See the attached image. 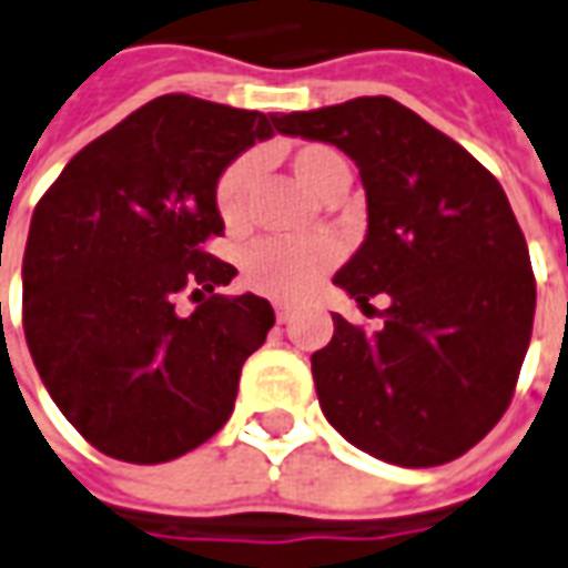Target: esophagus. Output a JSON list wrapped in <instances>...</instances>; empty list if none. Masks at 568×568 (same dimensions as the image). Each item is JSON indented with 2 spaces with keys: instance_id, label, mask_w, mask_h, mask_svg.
<instances>
[{
  "instance_id": "34e87169",
  "label": "esophagus",
  "mask_w": 568,
  "mask_h": 568,
  "mask_svg": "<svg viewBox=\"0 0 568 568\" xmlns=\"http://www.w3.org/2000/svg\"><path fill=\"white\" fill-rule=\"evenodd\" d=\"M275 318L277 324H287L293 318V306H287V303H275Z\"/></svg>"
}]
</instances>
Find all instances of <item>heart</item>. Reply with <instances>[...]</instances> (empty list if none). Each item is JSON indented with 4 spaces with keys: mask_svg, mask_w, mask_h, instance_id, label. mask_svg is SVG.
<instances>
[{
    "mask_svg": "<svg viewBox=\"0 0 568 568\" xmlns=\"http://www.w3.org/2000/svg\"><path fill=\"white\" fill-rule=\"evenodd\" d=\"M291 170L300 179V185L312 191L315 197H322L339 175L349 172V166L334 148L300 144L291 151ZM253 175H256L253 158L232 160L219 172L213 201H216L219 219L229 229L244 225ZM336 260H339V246L331 237H306V241L265 237L246 246L241 268H244V281L256 293L275 296V300H303L334 268Z\"/></svg>",
    "mask_w": 568,
    "mask_h": 568,
    "instance_id": "heart-1",
    "label": "heart"
}]
</instances>
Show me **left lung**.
<instances>
[{"label": "left lung", "instance_id": "left-lung-1", "mask_svg": "<svg viewBox=\"0 0 568 568\" xmlns=\"http://www.w3.org/2000/svg\"><path fill=\"white\" fill-rule=\"evenodd\" d=\"M281 132L355 160L367 234L334 284L362 308L389 296L381 331L334 315L312 355L324 417L386 464L455 460L498 424L529 349L535 275L504 187L386 95L284 113Z\"/></svg>", "mask_w": 568, "mask_h": 568}]
</instances>
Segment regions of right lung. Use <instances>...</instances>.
<instances>
[{
    "label": "right lung",
    "instance_id": "1",
    "mask_svg": "<svg viewBox=\"0 0 568 568\" xmlns=\"http://www.w3.org/2000/svg\"><path fill=\"white\" fill-rule=\"evenodd\" d=\"M277 113L160 95L70 160L30 219L23 336L82 439L126 464H163L232 417L244 362L275 308L222 296L237 268L203 244L225 232L213 187ZM179 292L199 303L174 312Z\"/></svg>",
    "mask_w": 568,
    "mask_h": 568
}]
</instances>
